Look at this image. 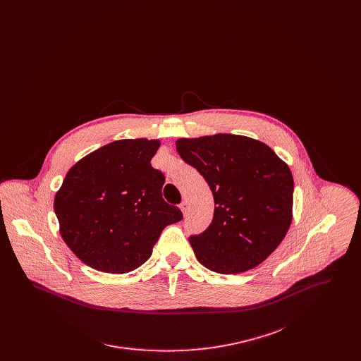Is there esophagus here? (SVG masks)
<instances>
[{"label": "esophagus", "instance_id": "34e87169", "mask_svg": "<svg viewBox=\"0 0 361 361\" xmlns=\"http://www.w3.org/2000/svg\"><path fill=\"white\" fill-rule=\"evenodd\" d=\"M188 207L189 204L187 200H184V202L180 204V209L183 211V214H184V215H187V212H188Z\"/></svg>", "mask_w": 361, "mask_h": 361}]
</instances>
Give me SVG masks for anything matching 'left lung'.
Masks as SVG:
<instances>
[{"label": "left lung", "mask_w": 361, "mask_h": 361, "mask_svg": "<svg viewBox=\"0 0 361 361\" xmlns=\"http://www.w3.org/2000/svg\"><path fill=\"white\" fill-rule=\"evenodd\" d=\"M176 149L214 195L212 222L204 233L189 237L199 262L224 275L256 268L291 226L288 165L268 145L243 135L180 137Z\"/></svg>", "instance_id": "8db88e82"}]
</instances>
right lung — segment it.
Returning <instances> with one entry per match:
<instances>
[{
	"instance_id": "add662e5",
	"label": "right lung",
	"mask_w": 361,
	"mask_h": 361,
	"mask_svg": "<svg viewBox=\"0 0 361 361\" xmlns=\"http://www.w3.org/2000/svg\"><path fill=\"white\" fill-rule=\"evenodd\" d=\"M159 139H121L70 168L54 199L61 237L90 268L127 274L145 264L168 224L183 219L162 199L165 176L150 164Z\"/></svg>"
}]
</instances>
